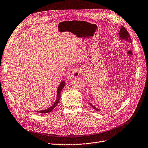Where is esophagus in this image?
Masks as SVG:
<instances>
[{
    "label": "esophagus",
    "instance_id": "1",
    "mask_svg": "<svg viewBox=\"0 0 148 148\" xmlns=\"http://www.w3.org/2000/svg\"><path fill=\"white\" fill-rule=\"evenodd\" d=\"M79 74V70L78 68L71 69L69 70L67 74V78L71 79L73 77H77Z\"/></svg>",
    "mask_w": 148,
    "mask_h": 148
}]
</instances>
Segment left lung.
I'll list each match as a JSON object with an SVG mask.
<instances>
[{
	"label": "left lung",
	"instance_id": "obj_1",
	"mask_svg": "<svg viewBox=\"0 0 148 148\" xmlns=\"http://www.w3.org/2000/svg\"><path fill=\"white\" fill-rule=\"evenodd\" d=\"M119 37H120V39L121 40H124V41H128L130 43L132 42V40L130 38V35L129 34V33L128 32L127 30L125 29V27H124L123 26H121V28L119 32ZM90 106H92L93 108V109L95 110H96V111H100L101 110H99V109H97L96 108H95V106H93L91 103H89Z\"/></svg>",
	"mask_w": 148,
	"mask_h": 148
}]
</instances>
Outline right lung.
Listing matches in <instances>:
<instances>
[{
    "instance_id": "right-lung-1",
    "label": "right lung",
    "mask_w": 148,
    "mask_h": 148,
    "mask_svg": "<svg viewBox=\"0 0 148 148\" xmlns=\"http://www.w3.org/2000/svg\"><path fill=\"white\" fill-rule=\"evenodd\" d=\"M64 86H65V82H64V81H62L60 83V85H59V88H58V89L57 90V96H56V102L54 103V104L52 106H51L49 108H48L47 109H45V110H39V111L37 110V111H35V112H38V113H48L49 112H51V111H52L55 108V107L58 105V103L60 101V93H61V92H62V90L63 89Z\"/></svg>"
}]
</instances>
